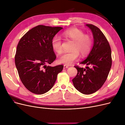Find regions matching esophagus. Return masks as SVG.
<instances>
[{"label":"esophagus","mask_w":125,"mask_h":125,"mask_svg":"<svg viewBox=\"0 0 125 125\" xmlns=\"http://www.w3.org/2000/svg\"><path fill=\"white\" fill-rule=\"evenodd\" d=\"M69 67L68 66H67V65H63V69H66V68H68Z\"/></svg>","instance_id":"1"}]
</instances>
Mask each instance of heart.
Listing matches in <instances>:
<instances>
[{
	"label": "heart",
	"mask_w": 125,
	"mask_h": 125,
	"mask_svg": "<svg viewBox=\"0 0 125 125\" xmlns=\"http://www.w3.org/2000/svg\"><path fill=\"white\" fill-rule=\"evenodd\" d=\"M62 36L67 39L74 41L71 51L64 52L59 58L60 63L70 66L77 60L79 57V53L82 56H85L89 53L92 46V39L90 36L84 34V32L77 28L67 30L62 33ZM62 39L59 36H55L52 41V48L58 54L62 51Z\"/></svg>",
	"instance_id": "heart-1"
}]
</instances>
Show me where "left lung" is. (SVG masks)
<instances>
[{"label": "left lung", "mask_w": 125, "mask_h": 125, "mask_svg": "<svg viewBox=\"0 0 125 125\" xmlns=\"http://www.w3.org/2000/svg\"><path fill=\"white\" fill-rule=\"evenodd\" d=\"M85 25L92 31L93 46L86 58L80 62L88 66L85 68L74 66L78 73L73 79V82L74 88L81 93L91 94L104 84L111 70L112 61L111 47L104 34L95 25Z\"/></svg>", "instance_id": "1"}]
</instances>
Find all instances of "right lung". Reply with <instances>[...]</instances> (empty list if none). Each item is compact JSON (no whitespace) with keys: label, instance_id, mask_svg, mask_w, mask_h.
I'll return each mask as SVG.
<instances>
[{"label":"right lung","instance_id":"add662e5","mask_svg":"<svg viewBox=\"0 0 125 125\" xmlns=\"http://www.w3.org/2000/svg\"><path fill=\"white\" fill-rule=\"evenodd\" d=\"M62 27L39 25L26 32L20 39L15 55V64L22 83L30 92L43 94L54 85L62 65L47 66L56 56L52 41Z\"/></svg>","mask_w":125,"mask_h":125}]
</instances>
